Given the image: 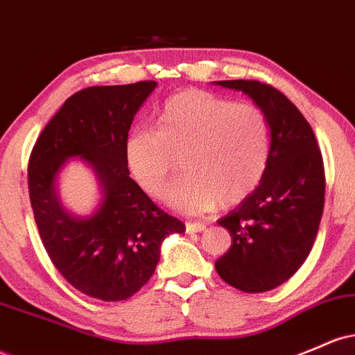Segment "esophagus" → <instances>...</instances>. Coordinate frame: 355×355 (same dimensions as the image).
I'll list each match as a JSON object with an SVG mask.
<instances>
[{"label":"esophagus","mask_w":355,"mask_h":355,"mask_svg":"<svg viewBox=\"0 0 355 355\" xmlns=\"http://www.w3.org/2000/svg\"><path fill=\"white\" fill-rule=\"evenodd\" d=\"M185 229L189 234H193V232H202L205 229L204 222H187Z\"/></svg>","instance_id":"1"}]
</instances>
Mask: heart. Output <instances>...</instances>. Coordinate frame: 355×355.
Listing matches in <instances>:
<instances>
[{
  "label": "heart",
  "mask_w": 355,
  "mask_h": 355,
  "mask_svg": "<svg viewBox=\"0 0 355 355\" xmlns=\"http://www.w3.org/2000/svg\"><path fill=\"white\" fill-rule=\"evenodd\" d=\"M271 123L254 103H232L200 89L170 97L153 131H136L126 141V162L139 187L153 198L165 196L184 212L236 205L251 196L266 173Z\"/></svg>",
  "instance_id": "b5f03b06"
}]
</instances>
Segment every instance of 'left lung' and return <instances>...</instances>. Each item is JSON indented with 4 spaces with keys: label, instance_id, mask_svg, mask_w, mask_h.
Wrapping results in <instances>:
<instances>
[{
    "label": "left lung",
    "instance_id": "8db88e82",
    "mask_svg": "<svg viewBox=\"0 0 355 355\" xmlns=\"http://www.w3.org/2000/svg\"><path fill=\"white\" fill-rule=\"evenodd\" d=\"M216 84L243 91L271 123L266 173L251 196L219 219L232 244L216 261L225 283L263 293L283 285L309 258L325 202L322 151L309 121L278 89L243 79Z\"/></svg>",
    "mask_w": 355,
    "mask_h": 355
}]
</instances>
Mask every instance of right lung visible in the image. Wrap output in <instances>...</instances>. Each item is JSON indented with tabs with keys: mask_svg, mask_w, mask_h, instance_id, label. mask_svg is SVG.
Instances as JSON below:
<instances>
[{
	"mask_svg": "<svg viewBox=\"0 0 355 355\" xmlns=\"http://www.w3.org/2000/svg\"><path fill=\"white\" fill-rule=\"evenodd\" d=\"M155 87V80H141L76 92L30 155V202L42 243L70 285L103 302H121L141 290L157 270L163 239L185 231L184 222L163 212L128 168V133ZM72 156L84 157L103 187L101 207L87 220L69 216L55 193L58 171Z\"/></svg>",
	"mask_w": 355,
	"mask_h": 355,
	"instance_id": "right-lung-1",
	"label": "right lung"
}]
</instances>
